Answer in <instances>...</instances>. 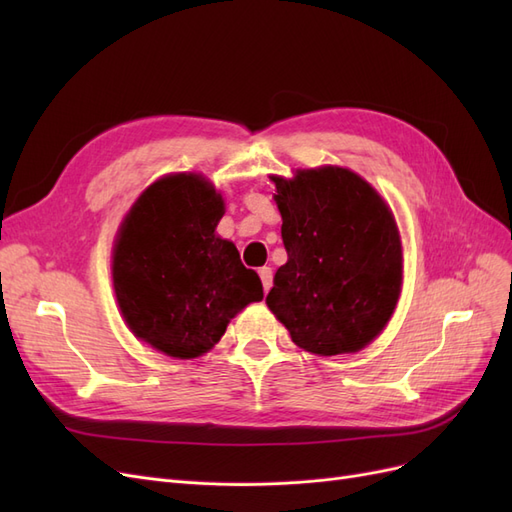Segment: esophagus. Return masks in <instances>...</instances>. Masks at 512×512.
I'll return each instance as SVG.
<instances>
[{
	"label": "esophagus",
	"mask_w": 512,
	"mask_h": 512,
	"mask_svg": "<svg viewBox=\"0 0 512 512\" xmlns=\"http://www.w3.org/2000/svg\"><path fill=\"white\" fill-rule=\"evenodd\" d=\"M258 275H260V280H262V288H265V292H269V288L273 286V271H271V267H260Z\"/></svg>",
	"instance_id": "esophagus-1"
}]
</instances>
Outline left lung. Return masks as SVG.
I'll list each match as a JSON object with an SVG mask.
<instances>
[{"label":"left lung","mask_w":512,"mask_h":512,"mask_svg":"<svg viewBox=\"0 0 512 512\" xmlns=\"http://www.w3.org/2000/svg\"><path fill=\"white\" fill-rule=\"evenodd\" d=\"M288 260L267 305L299 348L359 352L391 320L401 292V239L393 211L342 166L271 177Z\"/></svg>","instance_id":"8db88e82"}]
</instances>
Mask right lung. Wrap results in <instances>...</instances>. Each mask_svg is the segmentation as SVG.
Returning a JSON list of instances; mask_svg holds the SVG:
<instances>
[{
	"label": "right lung",
	"instance_id": "1",
	"mask_svg": "<svg viewBox=\"0 0 512 512\" xmlns=\"http://www.w3.org/2000/svg\"><path fill=\"white\" fill-rule=\"evenodd\" d=\"M222 194L196 173L166 175L136 198L113 247L115 297L130 331L175 359H196L230 318L262 299L256 271L215 235Z\"/></svg>",
	"mask_w": 512,
	"mask_h": 512
}]
</instances>
